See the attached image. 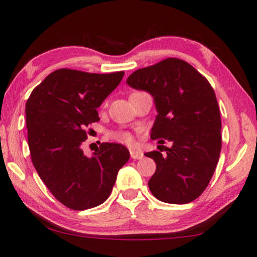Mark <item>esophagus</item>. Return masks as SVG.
Instances as JSON below:
<instances>
[{"mask_svg":"<svg viewBox=\"0 0 257 257\" xmlns=\"http://www.w3.org/2000/svg\"><path fill=\"white\" fill-rule=\"evenodd\" d=\"M130 155H131L133 160H141L142 157H144V154L137 151H130Z\"/></svg>","mask_w":257,"mask_h":257,"instance_id":"1","label":"esophagus"}]
</instances>
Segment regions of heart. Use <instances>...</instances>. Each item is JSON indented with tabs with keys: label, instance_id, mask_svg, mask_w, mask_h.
<instances>
[{
	"label": "heart",
	"instance_id": "heart-1",
	"mask_svg": "<svg viewBox=\"0 0 257 257\" xmlns=\"http://www.w3.org/2000/svg\"><path fill=\"white\" fill-rule=\"evenodd\" d=\"M110 137L112 138L113 140H116L118 142H121V144L125 145H133L134 142V138L131 133L126 132V131H118V132H111L110 133Z\"/></svg>",
	"mask_w": 257,
	"mask_h": 257
}]
</instances>
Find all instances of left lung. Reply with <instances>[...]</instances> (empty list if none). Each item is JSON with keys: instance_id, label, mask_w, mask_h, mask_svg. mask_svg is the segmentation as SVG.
Wrapping results in <instances>:
<instances>
[{"instance_id": "1", "label": "left lung", "mask_w": 257, "mask_h": 257, "mask_svg": "<svg viewBox=\"0 0 257 257\" xmlns=\"http://www.w3.org/2000/svg\"><path fill=\"white\" fill-rule=\"evenodd\" d=\"M126 82L151 93L159 112L151 138L161 144L160 152L145 154L156 163L148 181L152 194L167 203L192 202L207 188L222 148L214 88L189 63L175 57L134 71ZM165 142L172 147L162 146Z\"/></svg>"}]
</instances>
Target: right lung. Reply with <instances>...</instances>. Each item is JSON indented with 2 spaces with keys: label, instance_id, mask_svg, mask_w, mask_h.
<instances>
[{
  "label": "right lung",
  "instance_id": "1",
  "mask_svg": "<svg viewBox=\"0 0 257 257\" xmlns=\"http://www.w3.org/2000/svg\"><path fill=\"white\" fill-rule=\"evenodd\" d=\"M124 71L89 73L58 69L35 87L26 102L27 141L41 180L56 199L73 210L100 206L108 199L130 152L102 142L92 157L81 145L90 124L100 120L96 108L115 89Z\"/></svg>",
  "mask_w": 257,
  "mask_h": 257
}]
</instances>
